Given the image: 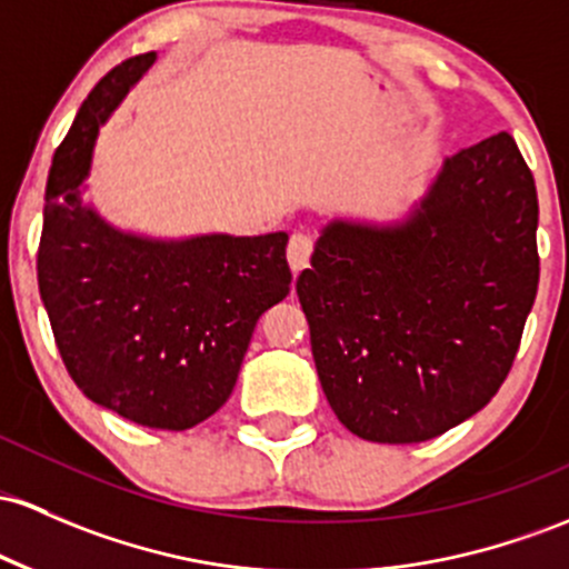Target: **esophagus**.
Segmentation results:
<instances>
[{
    "label": "esophagus",
    "instance_id": "obj_1",
    "mask_svg": "<svg viewBox=\"0 0 569 569\" xmlns=\"http://www.w3.org/2000/svg\"><path fill=\"white\" fill-rule=\"evenodd\" d=\"M286 256H289V264L291 270L302 272L305 267L310 264V256H313V237L310 234H302V232H295L289 240V248H286Z\"/></svg>",
    "mask_w": 569,
    "mask_h": 569
}]
</instances>
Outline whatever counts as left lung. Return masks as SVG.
<instances>
[{
  "label": "left lung",
  "mask_w": 569,
  "mask_h": 569,
  "mask_svg": "<svg viewBox=\"0 0 569 569\" xmlns=\"http://www.w3.org/2000/svg\"><path fill=\"white\" fill-rule=\"evenodd\" d=\"M297 295L342 427L423 442L491 402L540 280L538 189L508 132L448 156L395 227L332 221Z\"/></svg>",
  "instance_id": "obj_1"
}]
</instances>
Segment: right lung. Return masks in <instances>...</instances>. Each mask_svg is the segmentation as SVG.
Masks as SVG:
<instances>
[{"instance_id": "right-lung-1", "label": "right lung", "mask_w": 569, "mask_h": 569, "mask_svg": "<svg viewBox=\"0 0 569 569\" xmlns=\"http://www.w3.org/2000/svg\"><path fill=\"white\" fill-rule=\"evenodd\" d=\"M153 61L112 67L56 148L37 283L78 389L129 421L180 432L227 402L256 321L289 295V234L151 240L83 204L99 127Z\"/></svg>"}]
</instances>
